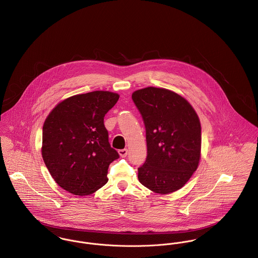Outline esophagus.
<instances>
[{
	"label": "esophagus",
	"mask_w": 258,
	"mask_h": 258,
	"mask_svg": "<svg viewBox=\"0 0 258 258\" xmlns=\"http://www.w3.org/2000/svg\"><path fill=\"white\" fill-rule=\"evenodd\" d=\"M127 153H128V150H127L126 148L118 150V154H119V156H120V157H125V156L127 155Z\"/></svg>",
	"instance_id": "obj_1"
}]
</instances>
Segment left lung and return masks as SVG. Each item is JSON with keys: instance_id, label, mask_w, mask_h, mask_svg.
<instances>
[{"instance_id": "obj_1", "label": "left lung", "mask_w": 258, "mask_h": 258, "mask_svg": "<svg viewBox=\"0 0 258 258\" xmlns=\"http://www.w3.org/2000/svg\"><path fill=\"white\" fill-rule=\"evenodd\" d=\"M146 132L147 157L139 180L157 194L181 189L197 170L201 158V123L191 104L164 88L147 87L132 96Z\"/></svg>"}]
</instances>
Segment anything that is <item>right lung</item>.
I'll return each mask as SVG.
<instances>
[{"instance_id":"obj_1","label":"right lung","mask_w":258,"mask_h":258,"mask_svg":"<svg viewBox=\"0 0 258 258\" xmlns=\"http://www.w3.org/2000/svg\"><path fill=\"white\" fill-rule=\"evenodd\" d=\"M119 95L94 91L58 103L42 127L41 154L58 185L78 196L90 195L107 182L109 165L118 153L109 143L104 116Z\"/></svg>"}]
</instances>
